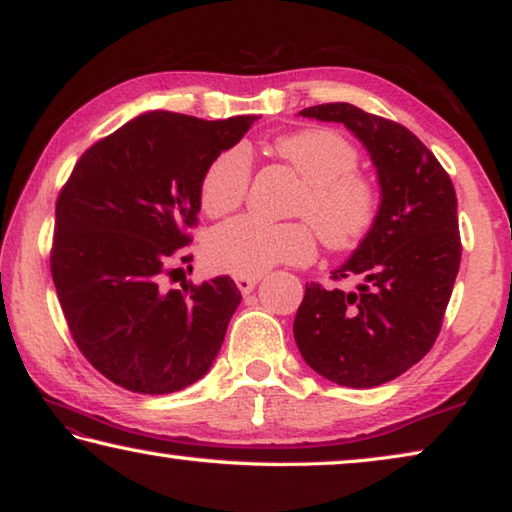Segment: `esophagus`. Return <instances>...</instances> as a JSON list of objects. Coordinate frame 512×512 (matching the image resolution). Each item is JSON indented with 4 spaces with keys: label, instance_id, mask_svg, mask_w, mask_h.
<instances>
[{
    "label": "esophagus",
    "instance_id": "esophagus-1",
    "mask_svg": "<svg viewBox=\"0 0 512 512\" xmlns=\"http://www.w3.org/2000/svg\"><path fill=\"white\" fill-rule=\"evenodd\" d=\"M237 287L241 293H250L255 289V284L259 282V277H235Z\"/></svg>",
    "mask_w": 512,
    "mask_h": 512
}]
</instances>
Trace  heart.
<instances>
[{
  "mask_svg": "<svg viewBox=\"0 0 512 512\" xmlns=\"http://www.w3.org/2000/svg\"><path fill=\"white\" fill-rule=\"evenodd\" d=\"M273 151L305 180L298 214L307 216L329 248L343 250L368 235L377 216L375 183L357 171L359 153L332 128H302L273 142ZM250 187L246 149L223 151L207 167L201 205L210 216H223L244 203ZM309 223H268L241 216L216 228L205 244V257L219 271L259 277L275 264H307L316 255V232Z\"/></svg>",
  "mask_w": 512,
  "mask_h": 512,
  "instance_id": "obj_1",
  "label": "heart"
}]
</instances>
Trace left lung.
Returning <instances> with one entry per match:
<instances>
[{
	"instance_id": "obj_1",
	"label": "left lung",
	"mask_w": 512,
	"mask_h": 512,
	"mask_svg": "<svg viewBox=\"0 0 512 512\" xmlns=\"http://www.w3.org/2000/svg\"><path fill=\"white\" fill-rule=\"evenodd\" d=\"M298 115L343 124L366 146L379 180V212L334 280L359 277L357 291L311 282L293 320L311 370L350 388H375L431 350L452 298L461 235L452 178L409 128L352 103H323Z\"/></svg>"
}]
</instances>
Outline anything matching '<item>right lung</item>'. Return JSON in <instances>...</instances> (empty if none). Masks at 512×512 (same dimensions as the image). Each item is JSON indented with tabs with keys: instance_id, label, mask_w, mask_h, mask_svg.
<instances>
[{
	"instance_id": "obj_1",
	"label": "right lung",
	"mask_w": 512,
	"mask_h": 512,
	"mask_svg": "<svg viewBox=\"0 0 512 512\" xmlns=\"http://www.w3.org/2000/svg\"><path fill=\"white\" fill-rule=\"evenodd\" d=\"M255 121L151 110L76 162L56 203L51 277L76 345L112 384L176 393L219 354L237 284L219 275L164 291L162 277L192 241L207 167Z\"/></svg>"
}]
</instances>
